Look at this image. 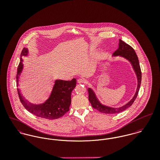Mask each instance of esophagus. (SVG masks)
I'll return each mask as SVG.
<instances>
[{"instance_id": "34e87169", "label": "esophagus", "mask_w": 160, "mask_h": 160, "mask_svg": "<svg viewBox=\"0 0 160 160\" xmlns=\"http://www.w3.org/2000/svg\"><path fill=\"white\" fill-rule=\"evenodd\" d=\"M78 82L79 83V84H82V83H84L85 84V83L87 82V81L85 79H84V78H79L78 79Z\"/></svg>"}]
</instances>
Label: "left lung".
<instances>
[{
	"label": "left lung",
	"mask_w": 160,
	"mask_h": 160,
	"mask_svg": "<svg viewBox=\"0 0 160 160\" xmlns=\"http://www.w3.org/2000/svg\"><path fill=\"white\" fill-rule=\"evenodd\" d=\"M113 56H118L119 55L121 57H124L127 60H128L132 65V67L134 69L136 74L137 75V80H138V84H137V91L136 94L134 95L132 99L126 105L119 107V108H112L110 107H107L105 105H102L97 99V97L95 96V93L92 90L91 88H88V92H89V100L91 103L92 106L93 108L97 110L101 113H107V114H116L120 113L121 112L124 111L129 107H130L135 100L137 98V95L138 93V91L140 89V86L141 84V80H142V72L141 69L139 65L138 59L137 57V54L134 50V48L129 44H126V42H123L121 39H119V48L113 53Z\"/></svg>",
	"instance_id": "1"
}]
</instances>
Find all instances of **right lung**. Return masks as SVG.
Wrapping results in <instances>:
<instances>
[{
    "instance_id": "right-lung-1",
    "label": "right lung",
    "mask_w": 160,
    "mask_h": 160,
    "mask_svg": "<svg viewBox=\"0 0 160 160\" xmlns=\"http://www.w3.org/2000/svg\"><path fill=\"white\" fill-rule=\"evenodd\" d=\"M28 49L24 48L21 57L27 55ZM22 62V58H21ZM20 62L17 69V83L18 84V78L23 69V63ZM76 85V79L71 81L56 80L52 93L45 103L40 105H33L24 100L18 89V96L24 107L31 113L36 116L48 119H58L63 116L69 110L71 104V95Z\"/></svg>"
}]
</instances>
